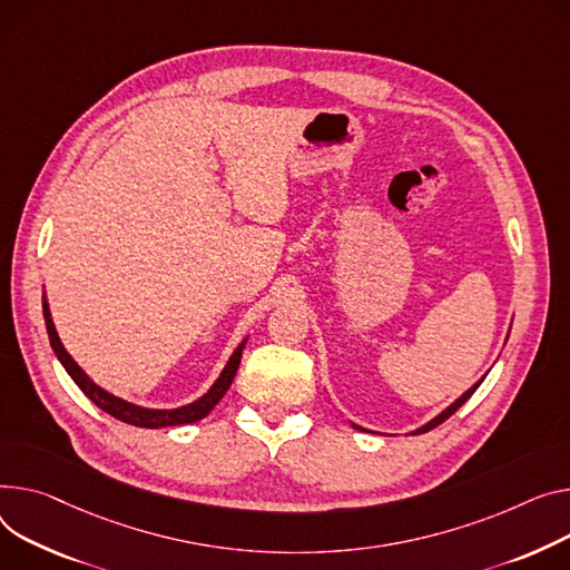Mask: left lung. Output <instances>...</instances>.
Listing matches in <instances>:
<instances>
[{
  "instance_id": "obj_1",
  "label": "left lung",
  "mask_w": 570,
  "mask_h": 570,
  "mask_svg": "<svg viewBox=\"0 0 570 570\" xmlns=\"http://www.w3.org/2000/svg\"><path fill=\"white\" fill-rule=\"evenodd\" d=\"M481 383H483V381H479V383H476V385H474L472 390H468V392H465V394H463V396H461V399H459L456 403H451V405H449V407H446V410H444L442 414H438V416H435V420H433V422H429L426 426H422V429H420V431H416V433H426V431H431V429L440 426L442 422H446V420H449V416H451L453 412H456V410H459V407H461V405H463V403H465V401H468V399H470V396H472V394L476 392V387H479ZM355 429H360V426H355ZM360 431H364V429H360Z\"/></svg>"
}]
</instances>
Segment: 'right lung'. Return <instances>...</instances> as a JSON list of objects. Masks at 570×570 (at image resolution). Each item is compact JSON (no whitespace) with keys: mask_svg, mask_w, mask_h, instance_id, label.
I'll list each match as a JSON object with an SVG mask.
<instances>
[{"mask_svg":"<svg viewBox=\"0 0 570 570\" xmlns=\"http://www.w3.org/2000/svg\"><path fill=\"white\" fill-rule=\"evenodd\" d=\"M43 318H46V327H48L52 351L59 357V362L63 364V368L68 371V375L75 381V385H78L100 410L111 414L114 420L126 422L130 426H139V429H163V426H178V424H195V422L204 420V416L226 394V390L232 387L234 375H236L240 357H243V348H245V341H243V344L236 348V353L232 355V360L226 362L222 375L217 377V383L199 401L189 403V405H183V407H176V410H146V407L132 405L128 401H121L117 396L107 394L94 381H89V375L78 364H75V360L61 346V341H59L57 330H55V323H52V316H50V309H48V302H43Z\"/></svg>","mask_w":570,"mask_h":570,"instance_id":"add662e5","label":"right lung"}]
</instances>
